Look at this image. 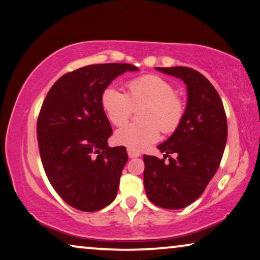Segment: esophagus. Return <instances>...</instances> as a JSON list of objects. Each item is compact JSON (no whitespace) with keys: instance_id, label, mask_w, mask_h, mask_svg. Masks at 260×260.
<instances>
[{"instance_id":"34e87169","label":"esophagus","mask_w":260,"mask_h":260,"mask_svg":"<svg viewBox=\"0 0 260 260\" xmlns=\"http://www.w3.org/2000/svg\"><path fill=\"white\" fill-rule=\"evenodd\" d=\"M127 155H129L130 158H135V157L141 156V153L137 151H134V150H131V149H127Z\"/></svg>"}]
</instances>
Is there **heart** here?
Returning a JSON list of instances; mask_svg holds the SVG:
<instances>
[{"label":"heart","mask_w":260,"mask_h":260,"mask_svg":"<svg viewBox=\"0 0 260 260\" xmlns=\"http://www.w3.org/2000/svg\"><path fill=\"white\" fill-rule=\"evenodd\" d=\"M129 93L108 86L102 93V107L109 121L121 126L130 118L134 108L139 111L141 123L124 125L115 134V141L134 151H142L159 137V129L171 134L179 126L185 114L184 102L176 95L170 82L158 75H144L127 83Z\"/></svg>","instance_id":"obj_1"}]
</instances>
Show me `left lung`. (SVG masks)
<instances>
[{
    "label": "left lung",
    "instance_id": "8db88e82",
    "mask_svg": "<svg viewBox=\"0 0 260 260\" xmlns=\"http://www.w3.org/2000/svg\"><path fill=\"white\" fill-rule=\"evenodd\" d=\"M156 70L185 83L187 102L179 126L157 146L169 161L143 156L144 187L159 208L183 209L201 197L219 167L228 139L226 115L217 90L201 73L186 67Z\"/></svg>",
    "mask_w": 260,
    "mask_h": 260
}]
</instances>
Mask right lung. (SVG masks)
<instances>
[{
	"label": "right lung",
	"mask_w": 260,
	"mask_h": 260,
	"mask_svg": "<svg viewBox=\"0 0 260 260\" xmlns=\"http://www.w3.org/2000/svg\"><path fill=\"white\" fill-rule=\"evenodd\" d=\"M127 63L91 64L63 75L49 90L37 119V141L49 182L73 208L93 212L114 202L127 161L124 146L109 148L112 129L102 93Z\"/></svg>",
	"instance_id": "right-lung-1"
}]
</instances>
